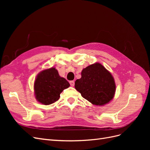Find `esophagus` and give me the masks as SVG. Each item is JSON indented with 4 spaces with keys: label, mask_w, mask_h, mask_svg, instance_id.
<instances>
[{
    "label": "esophagus",
    "mask_w": 150,
    "mask_h": 150,
    "mask_svg": "<svg viewBox=\"0 0 150 150\" xmlns=\"http://www.w3.org/2000/svg\"><path fill=\"white\" fill-rule=\"evenodd\" d=\"M69 83H70V85L72 86V87H73V86H74V81H70Z\"/></svg>",
    "instance_id": "obj_1"
}]
</instances>
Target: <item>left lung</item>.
Listing matches in <instances>:
<instances>
[{"instance_id":"8db88e82","label":"left lung","mask_w":150,"mask_h":150,"mask_svg":"<svg viewBox=\"0 0 150 150\" xmlns=\"http://www.w3.org/2000/svg\"><path fill=\"white\" fill-rule=\"evenodd\" d=\"M75 88L86 100L96 106L111 101L116 91L112 76L98 62L83 69L81 78L75 81Z\"/></svg>"}]
</instances>
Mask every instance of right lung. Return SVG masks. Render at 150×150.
<instances>
[{"label":"right lung","instance_id":"right-lung-1","mask_svg":"<svg viewBox=\"0 0 150 150\" xmlns=\"http://www.w3.org/2000/svg\"><path fill=\"white\" fill-rule=\"evenodd\" d=\"M68 81L59 75L56 68L41 71L34 82V93L37 100L45 105L57 101L62 91L69 87Z\"/></svg>","mask_w":150,"mask_h":150}]
</instances>
